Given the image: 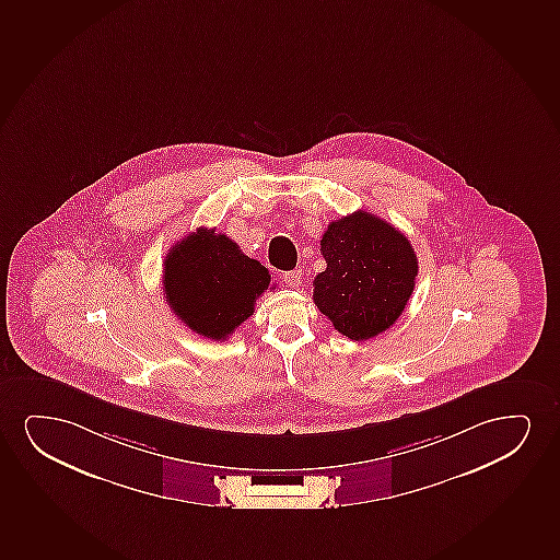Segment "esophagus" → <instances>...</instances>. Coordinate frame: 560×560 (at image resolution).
I'll return each instance as SVG.
<instances>
[{
    "label": "esophagus",
    "mask_w": 560,
    "mask_h": 560,
    "mask_svg": "<svg viewBox=\"0 0 560 560\" xmlns=\"http://www.w3.org/2000/svg\"><path fill=\"white\" fill-rule=\"evenodd\" d=\"M283 281L287 287H291V289H296L302 283V271L300 269H292V271H284Z\"/></svg>",
    "instance_id": "1"
}]
</instances>
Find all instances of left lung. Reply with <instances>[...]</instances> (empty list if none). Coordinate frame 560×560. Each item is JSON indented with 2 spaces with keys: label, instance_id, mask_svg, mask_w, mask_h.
<instances>
[{
  "label": "left lung",
  "instance_id": "left-lung-1",
  "mask_svg": "<svg viewBox=\"0 0 560 560\" xmlns=\"http://www.w3.org/2000/svg\"><path fill=\"white\" fill-rule=\"evenodd\" d=\"M327 269L313 281V302L340 335L369 340L393 327L415 292L418 258L402 233L371 212L328 224L320 240Z\"/></svg>",
  "mask_w": 560,
  "mask_h": 560
}]
</instances>
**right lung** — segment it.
Returning a JSON list of instances; mask_svg holds the SVG:
<instances>
[{"label": "right lung", "instance_id": "right-lung-1", "mask_svg": "<svg viewBox=\"0 0 560 560\" xmlns=\"http://www.w3.org/2000/svg\"><path fill=\"white\" fill-rule=\"evenodd\" d=\"M163 292L176 317L196 335L225 340L255 313L268 291V269L241 253L224 233L197 228L163 261Z\"/></svg>", "mask_w": 560, "mask_h": 560}]
</instances>
